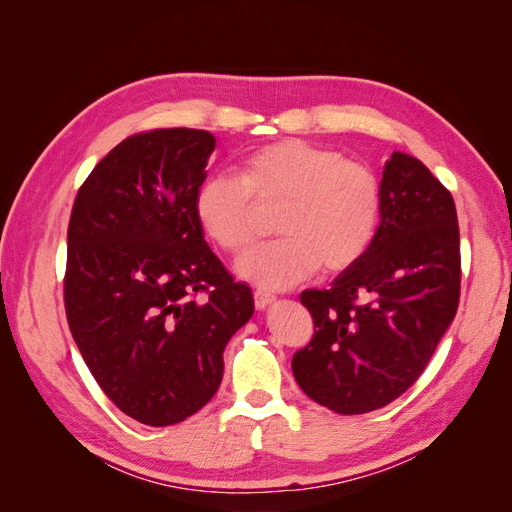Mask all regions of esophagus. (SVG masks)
Returning a JSON list of instances; mask_svg holds the SVG:
<instances>
[{"label": "esophagus", "instance_id": "obj_1", "mask_svg": "<svg viewBox=\"0 0 512 512\" xmlns=\"http://www.w3.org/2000/svg\"><path fill=\"white\" fill-rule=\"evenodd\" d=\"M274 303V296L272 294H268V292H261V290H257L255 292V307L261 311V309H266V307H270Z\"/></svg>", "mask_w": 512, "mask_h": 512}]
</instances>
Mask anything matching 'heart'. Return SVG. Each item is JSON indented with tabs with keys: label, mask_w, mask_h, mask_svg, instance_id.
Instances as JSON below:
<instances>
[{
	"label": "heart",
	"mask_w": 512,
	"mask_h": 512,
	"mask_svg": "<svg viewBox=\"0 0 512 512\" xmlns=\"http://www.w3.org/2000/svg\"><path fill=\"white\" fill-rule=\"evenodd\" d=\"M255 202L279 203L281 238L242 255L235 272L261 290H285L320 266L335 272L355 264L374 240L383 196L370 166L285 138L246 153L238 177H205L194 190V216L209 240L240 253L257 238Z\"/></svg>",
	"instance_id": "heart-1"
}]
</instances>
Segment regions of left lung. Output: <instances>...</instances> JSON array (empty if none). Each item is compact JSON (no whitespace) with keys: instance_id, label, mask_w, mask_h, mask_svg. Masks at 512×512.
<instances>
[{"instance_id":"obj_1","label":"left lung","mask_w":512,"mask_h":512,"mask_svg":"<svg viewBox=\"0 0 512 512\" xmlns=\"http://www.w3.org/2000/svg\"><path fill=\"white\" fill-rule=\"evenodd\" d=\"M381 225L329 290L300 294L309 346L292 359L298 387L326 409H381L424 372L461 296V238L452 194L413 155L383 168Z\"/></svg>"}]
</instances>
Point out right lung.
I'll return each instance as SVG.
<instances>
[{"mask_svg": "<svg viewBox=\"0 0 512 512\" xmlns=\"http://www.w3.org/2000/svg\"><path fill=\"white\" fill-rule=\"evenodd\" d=\"M214 147L209 131L188 127L129 136L73 203L69 329L103 393L147 426L179 424L214 398L222 352L255 311L194 216Z\"/></svg>", "mask_w": 512, "mask_h": 512, "instance_id": "obj_1", "label": "right lung"}]
</instances>
